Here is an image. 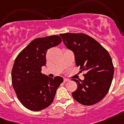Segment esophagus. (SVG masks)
I'll use <instances>...</instances> for the list:
<instances>
[{"label":"esophagus","instance_id":"obj_1","mask_svg":"<svg viewBox=\"0 0 124 124\" xmlns=\"http://www.w3.org/2000/svg\"><path fill=\"white\" fill-rule=\"evenodd\" d=\"M67 81H70V79L67 78H64V82H67Z\"/></svg>","mask_w":124,"mask_h":124}]
</instances>
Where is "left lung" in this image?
I'll list each match as a JSON object with an SVG mask.
<instances>
[{"instance_id": "obj_1", "label": "left lung", "mask_w": 124, "mask_h": 124, "mask_svg": "<svg viewBox=\"0 0 124 124\" xmlns=\"http://www.w3.org/2000/svg\"><path fill=\"white\" fill-rule=\"evenodd\" d=\"M64 44L74 54L76 64L84 79H73L78 88L72 93L76 101L85 106L99 102L106 96L113 79L114 68L110 54L96 40L84 33L60 34Z\"/></svg>"}]
</instances>
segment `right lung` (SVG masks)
<instances>
[{"label":"right lung","instance_id":"obj_1","mask_svg":"<svg viewBox=\"0 0 124 124\" xmlns=\"http://www.w3.org/2000/svg\"><path fill=\"white\" fill-rule=\"evenodd\" d=\"M58 35L36 38L20 53L12 70V83L18 100L33 111L43 110L51 105L63 78H54L41 73L46 66L48 50L61 43Z\"/></svg>","mask_w":124,"mask_h":124}]
</instances>
